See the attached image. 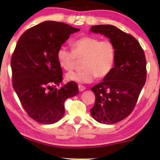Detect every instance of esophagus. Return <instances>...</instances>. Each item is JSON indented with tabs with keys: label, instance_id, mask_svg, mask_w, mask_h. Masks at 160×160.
Listing matches in <instances>:
<instances>
[{
	"label": "esophagus",
	"instance_id": "1",
	"mask_svg": "<svg viewBox=\"0 0 160 160\" xmlns=\"http://www.w3.org/2000/svg\"><path fill=\"white\" fill-rule=\"evenodd\" d=\"M78 88H79V91H83L84 90H85V87L84 85H78Z\"/></svg>",
	"mask_w": 160,
	"mask_h": 160
}]
</instances>
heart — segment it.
<instances>
[{
  "mask_svg": "<svg viewBox=\"0 0 160 160\" xmlns=\"http://www.w3.org/2000/svg\"><path fill=\"white\" fill-rule=\"evenodd\" d=\"M72 48L62 46L57 53L58 64L66 71H72L78 60L83 61L82 70L67 74V80L90 83L96 77L106 78L114 68L116 48L109 40H101L96 37L84 36L73 41Z\"/></svg>",
  "mask_w": 160,
  "mask_h": 160,
  "instance_id": "obj_1",
  "label": "heart"
}]
</instances>
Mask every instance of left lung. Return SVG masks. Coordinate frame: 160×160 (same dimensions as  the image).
Instances as JSON below:
<instances>
[{
	"label": "left lung",
	"instance_id": "obj_1",
	"mask_svg": "<svg viewBox=\"0 0 160 160\" xmlns=\"http://www.w3.org/2000/svg\"><path fill=\"white\" fill-rule=\"evenodd\" d=\"M91 31L109 38L116 48L114 68L91 88L96 102L90 110L97 122L112 125L129 116L136 107L147 80V60L138 40L115 26L99 24Z\"/></svg>",
	"mask_w": 160,
	"mask_h": 160
}]
</instances>
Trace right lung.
I'll use <instances>...</instances> for the list:
<instances>
[{"instance_id": "right-lung-1", "label": "right lung", "mask_w": 160, "mask_h": 160, "mask_svg": "<svg viewBox=\"0 0 160 160\" xmlns=\"http://www.w3.org/2000/svg\"><path fill=\"white\" fill-rule=\"evenodd\" d=\"M79 30L63 22L46 21L28 29L18 40L11 59L12 85L22 107L36 122H58L65 113V100L79 92L72 81L56 88L63 78L58 49Z\"/></svg>"}]
</instances>
